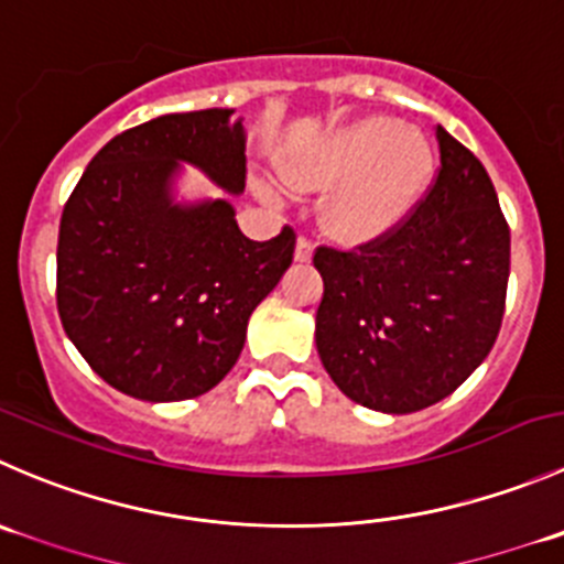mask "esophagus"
<instances>
[{
  "label": "esophagus",
  "instance_id": "34e87169",
  "mask_svg": "<svg viewBox=\"0 0 564 564\" xmlns=\"http://www.w3.org/2000/svg\"><path fill=\"white\" fill-rule=\"evenodd\" d=\"M311 256H314V245H311L308 237H300L297 245H294V261H311Z\"/></svg>",
  "mask_w": 564,
  "mask_h": 564
}]
</instances>
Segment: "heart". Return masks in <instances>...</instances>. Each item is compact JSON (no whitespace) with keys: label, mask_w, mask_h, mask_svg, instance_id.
Returning <instances> with one entry per match:
<instances>
[{"label":"heart","mask_w":564,"mask_h":564,"mask_svg":"<svg viewBox=\"0 0 564 564\" xmlns=\"http://www.w3.org/2000/svg\"><path fill=\"white\" fill-rule=\"evenodd\" d=\"M281 176L300 193L333 189L322 226L347 245L375 242L415 209L435 176L430 137L388 115L358 118L322 137L311 149L281 160ZM272 200V189L259 184Z\"/></svg>","instance_id":"obj_1"}]
</instances>
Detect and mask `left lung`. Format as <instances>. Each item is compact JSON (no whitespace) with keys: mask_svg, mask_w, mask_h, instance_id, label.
Instances as JSON below:
<instances>
[{"mask_svg":"<svg viewBox=\"0 0 564 564\" xmlns=\"http://www.w3.org/2000/svg\"><path fill=\"white\" fill-rule=\"evenodd\" d=\"M441 171L402 226L352 253L319 248L316 352L344 397L402 415L449 397L505 316L510 228L482 162L438 126Z\"/></svg>","mask_w":564,"mask_h":564,"instance_id":"8db88e82","label":"left lung"}]
</instances>
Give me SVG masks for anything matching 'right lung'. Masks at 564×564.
I'll return each instance as SVG.
<instances>
[{"label":"right lung","instance_id":"obj_1","mask_svg":"<svg viewBox=\"0 0 564 564\" xmlns=\"http://www.w3.org/2000/svg\"><path fill=\"white\" fill-rule=\"evenodd\" d=\"M231 115L171 112L120 131L63 209L59 319L90 369L134 399L178 402L215 388L292 264L289 226L253 242L228 198L176 200L182 165L245 193V126Z\"/></svg>","mask_w":564,"mask_h":564}]
</instances>
